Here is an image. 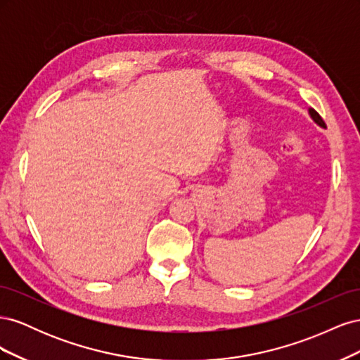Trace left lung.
<instances>
[{
    "label": "left lung",
    "mask_w": 360,
    "mask_h": 360,
    "mask_svg": "<svg viewBox=\"0 0 360 360\" xmlns=\"http://www.w3.org/2000/svg\"><path fill=\"white\" fill-rule=\"evenodd\" d=\"M309 115L312 117V120H314L315 123L320 124L321 127H326V124H324V122H323V118L320 117V114H319L317 111H315V110H312V108H309Z\"/></svg>",
    "instance_id": "1"
}]
</instances>
